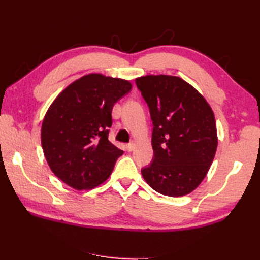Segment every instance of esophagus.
Wrapping results in <instances>:
<instances>
[{
	"mask_svg": "<svg viewBox=\"0 0 260 260\" xmlns=\"http://www.w3.org/2000/svg\"><path fill=\"white\" fill-rule=\"evenodd\" d=\"M135 146H136V143L132 142V143H129V144H127L126 148H127V151H128V152H132V151L135 150Z\"/></svg>",
	"mask_w": 260,
	"mask_h": 260,
	"instance_id": "34e87169",
	"label": "esophagus"
}]
</instances>
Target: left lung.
<instances>
[{
	"label": "left lung",
	"mask_w": 260,
	"mask_h": 260,
	"mask_svg": "<svg viewBox=\"0 0 260 260\" xmlns=\"http://www.w3.org/2000/svg\"><path fill=\"white\" fill-rule=\"evenodd\" d=\"M136 85L153 120V162L142 175L153 190L169 197L189 194L200 185L218 146L213 110L180 77L146 75Z\"/></svg>",
	"instance_id": "1"
}]
</instances>
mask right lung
<instances>
[{
    "label": "right lung",
    "instance_id": "1",
    "mask_svg": "<svg viewBox=\"0 0 260 260\" xmlns=\"http://www.w3.org/2000/svg\"><path fill=\"white\" fill-rule=\"evenodd\" d=\"M128 80L89 74L71 82L43 117L41 145L49 168L76 190H91L112 174L123 151L108 141L112 109Z\"/></svg>",
    "mask_w": 260,
    "mask_h": 260
}]
</instances>
